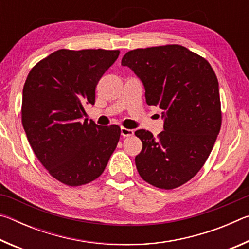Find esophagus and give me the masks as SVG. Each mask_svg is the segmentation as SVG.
Here are the masks:
<instances>
[{"mask_svg": "<svg viewBox=\"0 0 249 249\" xmlns=\"http://www.w3.org/2000/svg\"><path fill=\"white\" fill-rule=\"evenodd\" d=\"M121 135H122V136H123V137L133 136V135H134V130H133V129L125 128V127H122V128H121Z\"/></svg>", "mask_w": 249, "mask_h": 249, "instance_id": "obj_1", "label": "esophagus"}]
</instances>
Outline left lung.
I'll return each mask as SVG.
<instances>
[{
    "label": "left lung",
    "mask_w": 249,
    "mask_h": 249,
    "mask_svg": "<svg viewBox=\"0 0 249 249\" xmlns=\"http://www.w3.org/2000/svg\"><path fill=\"white\" fill-rule=\"evenodd\" d=\"M145 88L148 105L159 107L163 130L157 137L138 129L142 149L135 163L146 182L178 188L203 167L221 129L215 72L199 54L180 45L134 49L122 58Z\"/></svg>",
    "instance_id": "8db88e82"
}]
</instances>
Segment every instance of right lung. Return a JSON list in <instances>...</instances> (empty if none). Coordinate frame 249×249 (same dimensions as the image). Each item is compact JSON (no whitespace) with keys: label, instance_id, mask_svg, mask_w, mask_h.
Segmentation results:
<instances>
[{"label":"right lung","instance_id":"1","mask_svg":"<svg viewBox=\"0 0 249 249\" xmlns=\"http://www.w3.org/2000/svg\"><path fill=\"white\" fill-rule=\"evenodd\" d=\"M120 50L60 49L29 71L23 88L22 123L32 148L54 179L71 187L102 175L121 136L117 125L83 121L95 87Z\"/></svg>","mask_w":249,"mask_h":249}]
</instances>
